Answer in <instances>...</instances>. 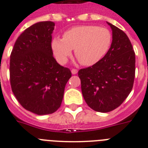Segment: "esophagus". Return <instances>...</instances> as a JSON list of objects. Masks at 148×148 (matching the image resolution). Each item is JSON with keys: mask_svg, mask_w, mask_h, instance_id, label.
<instances>
[{"mask_svg": "<svg viewBox=\"0 0 148 148\" xmlns=\"http://www.w3.org/2000/svg\"><path fill=\"white\" fill-rule=\"evenodd\" d=\"M77 71H77V69H71V73H72L73 74H76L77 73Z\"/></svg>", "mask_w": 148, "mask_h": 148, "instance_id": "1", "label": "esophagus"}]
</instances>
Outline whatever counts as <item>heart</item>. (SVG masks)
I'll list each match as a JSON object with an SVG mask.
<instances>
[{
	"label": "heart",
	"mask_w": 148,
	"mask_h": 148,
	"mask_svg": "<svg viewBox=\"0 0 148 148\" xmlns=\"http://www.w3.org/2000/svg\"><path fill=\"white\" fill-rule=\"evenodd\" d=\"M112 42L108 29L97 26L83 25L69 29L62 38L51 41L54 55L60 63L64 64L74 49V54L81 64L92 66L107 54Z\"/></svg>",
	"instance_id": "1"
}]
</instances>
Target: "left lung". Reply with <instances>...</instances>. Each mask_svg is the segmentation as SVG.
<instances>
[{
	"label": "left lung",
	"mask_w": 148,
	"mask_h": 148,
	"mask_svg": "<svg viewBox=\"0 0 148 148\" xmlns=\"http://www.w3.org/2000/svg\"><path fill=\"white\" fill-rule=\"evenodd\" d=\"M112 29V42L107 54L92 66L78 71L81 89L88 106L106 113L119 107L133 88L135 52L127 34L108 23Z\"/></svg>",
	"instance_id": "1"
}]
</instances>
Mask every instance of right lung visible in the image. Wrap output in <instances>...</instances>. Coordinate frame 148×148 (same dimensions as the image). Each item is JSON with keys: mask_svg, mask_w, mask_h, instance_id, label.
I'll return each mask as SVG.
<instances>
[{"mask_svg": "<svg viewBox=\"0 0 148 148\" xmlns=\"http://www.w3.org/2000/svg\"><path fill=\"white\" fill-rule=\"evenodd\" d=\"M54 23L42 21L26 29L16 40L10 55L12 90L26 110L38 115L55 112L61 106L70 69L53 57Z\"/></svg>", "mask_w": 148, "mask_h": 148, "instance_id": "right-lung-1", "label": "right lung"}]
</instances>
